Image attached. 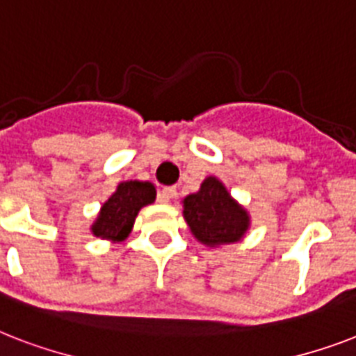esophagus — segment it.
I'll use <instances>...</instances> for the list:
<instances>
[{
	"mask_svg": "<svg viewBox=\"0 0 356 356\" xmlns=\"http://www.w3.org/2000/svg\"><path fill=\"white\" fill-rule=\"evenodd\" d=\"M175 195H177V188H175V186H166V188H162L161 197L164 203H168L170 200H173Z\"/></svg>",
	"mask_w": 356,
	"mask_h": 356,
	"instance_id": "esophagus-1",
	"label": "esophagus"
}]
</instances>
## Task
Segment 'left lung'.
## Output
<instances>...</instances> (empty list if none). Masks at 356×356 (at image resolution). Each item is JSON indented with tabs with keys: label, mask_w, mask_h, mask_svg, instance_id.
<instances>
[{
	"label": "left lung",
	"mask_w": 356,
	"mask_h": 356,
	"mask_svg": "<svg viewBox=\"0 0 356 356\" xmlns=\"http://www.w3.org/2000/svg\"><path fill=\"white\" fill-rule=\"evenodd\" d=\"M184 220L190 231L207 245L238 242L249 227L248 212L236 205L216 177H207L200 192L184 197Z\"/></svg>",
	"instance_id": "left-lung-1"
}]
</instances>
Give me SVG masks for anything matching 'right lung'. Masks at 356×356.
<instances>
[{
    "label": "right lung",
    "mask_w": 356,
    "mask_h": 356,
    "mask_svg": "<svg viewBox=\"0 0 356 356\" xmlns=\"http://www.w3.org/2000/svg\"><path fill=\"white\" fill-rule=\"evenodd\" d=\"M155 186L142 181H127L118 186L92 225V233L99 238L122 242L133 227L134 218L142 207L155 201Z\"/></svg>",
    "instance_id": "add662e5"
}]
</instances>
